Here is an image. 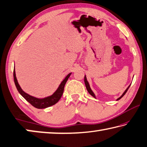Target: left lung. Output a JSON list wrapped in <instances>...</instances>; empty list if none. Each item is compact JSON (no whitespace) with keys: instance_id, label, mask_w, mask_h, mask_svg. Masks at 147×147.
Returning <instances> with one entry per match:
<instances>
[{"instance_id":"obj_1","label":"left lung","mask_w":147,"mask_h":147,"mask_svg":"<svg viewBox=\"0 0 147 147\" xmlns=\"http://www.w3.org/2000/svg\"><path fill=\"white\" fill-rule=\"evenodd\" d=\"M84 82H85V85H86V89H87V90H88V93L91 94V96H93L94 98H96V96H95V94H94V93H93V91H92V89H91V88H90V86H89V82H88V80H87V78H86V76L85 75V76H84ZM131 85V84H130ZM130 85L127 88H126V89L125 91H124V93H123V94H122V95L120 96V97L119 98H118L117 99V100H119V99H121L122 97H123V96L124 95V94H126V92H127V91H128V88H130Z\"/></svg>"}]
</instances>
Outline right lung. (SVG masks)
Here are the masks:
<instances>
[{
  "mask_svg": "<svg viewBox=\"0 0 147 147\" xmlns=\"http://www.w3.org/2000/svg\"><path fill=\"white\" fill-rule=\"evenodd\" d=\"M72 73H70L66 76L63 81L61 82V84H59L58 89H56V91L54 93L51 94V95L46 96L44 98H37L35 96H31L24 92L23 89H21L20 87L19 84L17 82V80L16 78V71H15V67H14V70H13V78H14V82L16 84V86L17 88V91H19V93L21 94L23 97L26 99V100L30 104H31L32 106H34L35 108H38V109H43L48 108L51 106H53L54 104H56L59 100V99L61 97L62 94H63V91H64V87L65 84L67 81L69 76H71Z\"/></svg>",
  "mask_w": 147,
  "mask_h": 147,
  "instance_id": "obj_1",
  "label": "right lung"
}]
</instances>
